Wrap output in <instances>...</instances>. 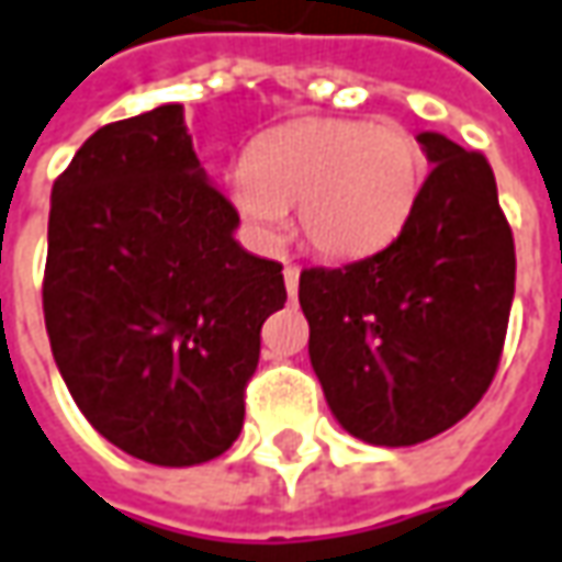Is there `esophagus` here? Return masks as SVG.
<instances>
[{
    "instance_id": "1",
    "label": "esophagus",
    "mask_w": 562,
    "mask_h": 562,
    "mask_svg": "<svg viewBox=\"0 0 562 562\" xmlns=\"http://www.w3.org/2000/svg\"><path fill=\"white\" fill-rule=\"evenodd\" d=\"M282 277H285V292L295 299V292H299V277H301V270L295 267V263H285V270H282Z\"/></svg>"
}]
</instances>
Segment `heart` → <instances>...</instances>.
Segmentation results:
<instances>
[{"label":"heart","mask_w":562,"mask_h":562,"mask_svg":"<svg viewBox=\"0 0 562 562\" xmlns=\"http://www.w3.org/2000/svg\"><path fill=\"white\" fill-rule=\"evenodd\" d=\"M426 155L407 130L348 117H304L258 136L226 170V195L263 243H280L299 204L304 243L355 261L392 245L414 214Z\"/></svg>","instance_id":"obj_1"}]
</instances>
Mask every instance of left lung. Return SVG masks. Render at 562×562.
Listing matches in <instances>:
<instances>
[{"label": "left lung", "instance_id": "left-lung-1", "mask_svg": "<svg viewBox=\"0 0 562 562\" xmlns=\"http://www.w3.org/2000/svg\"><path fill=\"white\" fill-rule=\"evenodd\" d=\"M416 143L432 170L395 243L299 280L326 404L345 432L379 448L419 445L482 401L516 282L510 223L485 155L441 133Z\"/></svg>", "mask_w": 562, "mask_h": 562}]
</instances>
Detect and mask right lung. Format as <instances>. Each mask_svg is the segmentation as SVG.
<instances>
[{
  "label": "right lung",
  "instance_id": "add662e5",
  "mask_svg": "<svg viewBox=\"0 0 562 562\" xmlns=\"http://www.w3.org/2000/svg\"><path fill=\"white\" fill-rule=\"evenodd\" d=\"M236 226L183 105L95 130L52 186V355L92 429L130 457L195 467L243 432L245 382L285 282Z\"/></svg>",
  "mask_w": 562,
  "mask_h": 562
}]
</instances>
